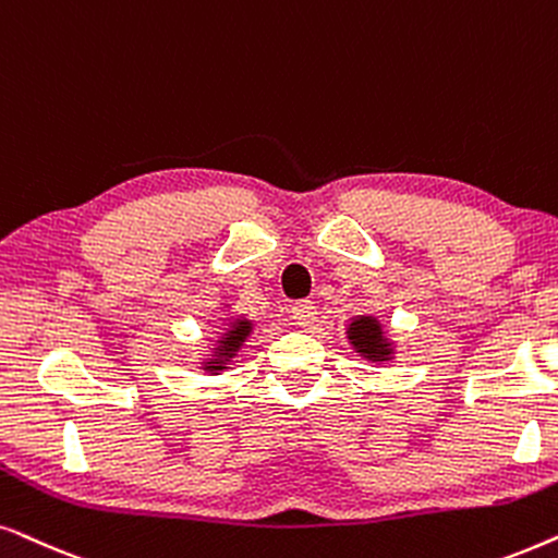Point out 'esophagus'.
Wrapping results in <instances>:
<instances>
[{
  "instance_id": "esophagus-1",
  "label": "esophagus",
  "mask_w": 558,
  "mask_h": 558,
  "mask_svg": "<svg viewBox=\"0 0 558 558\" xmlns=\"http://www.w3.org/2000/svg\"><path fill=\"white\" fill-rule=\"evenodd\" d=\"M293 318H295V324L301 326V329H311V326L316 324V318H318V311H316V306L311 301H299L293 306Z\"/></svg>"
}]
</instances>
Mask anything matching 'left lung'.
Instances as JSON below:
<instances>
[{"instance_id": "1", "label": "left lung", "mask_w": 558, "mask_h": 558, "mask_svg": "<svg viewBox=\"0 0 558 558\" xmlns=\"http://www.w3.org/2000/svg\"><path fill=\"white\" fill-rule=\"evenodd\" d=\"M347 339L356 354L365 356L367 362H375V365H383V362H390L396 356V347L385 337V329L377 322V316H354L347 324Z\"/></svg>"}]
</instances>
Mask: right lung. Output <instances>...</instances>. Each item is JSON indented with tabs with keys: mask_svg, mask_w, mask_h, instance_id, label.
Masks as SVG:
<instances>
[{
	"mask_svg": "<svg viewBox=\"0 0 558 558\" xmlns=\"http://www.w3.org/2000/svg\"><path fill=\"white\" fill-rule=\"evenodd\" d=\"M252 329H255V324H252L250 318H244V316L229 318V322L225 324V331L219 333L217 341H214L211 354H206V360L202 362V369H206L209 375L227 373V367L232 365V360L242 349L244 341H247Z\"/></svg>",
	"mask_w": 558,
	"mask_h": 558,
	"instance_id": "obj_1",
	"label": "right lung"
}]
</instances>
